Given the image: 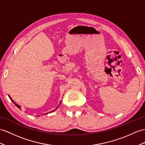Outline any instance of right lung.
<instances>
[{"label":"right lung","mask_w":145,"mask_h":145,"mask_svg":"<svg viewBox=\"0 0 145 145\" xmlns=\"http://www.w3.org/2000/svg\"><path fill=\"white\" fill-rule=\"evenodd\" d=\"M8 97H9V98H10V99H11V100H12V98H10V97L9 96V95H8ZM12 102H13V103L14 104H15V105L16 106H17L18 108H21V107H20V105H17L16 103H15V102H14V101H13V100H12Z\"/></svg>","instance_id":"obj_1"}]
</instances>
